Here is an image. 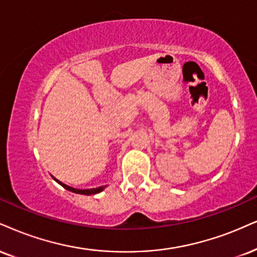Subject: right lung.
Listing matches in <instances>:
<instances>
[{"mask_svg": "<svg viewBox=\"0 0 257 257\" xmlns=\"http://www.w3.org/2000/svg\"><path fill=\"white\" fill-rule=\"evenodd\" d=\"M53 179H55V177H53ZM56 181L58 182L61 186L64 187L65 189H68V191H70V192L77 193V194H84V195L96 194V193H100L104 188L103 186H101V187H96V188H91V189H77V188H72V187H70V186H66V185H64V183H62L61 181H58V180H56Z\"/></svg>", "mask_w": 257, "mask_h": 257, "instance_id": "add662e5", "label": "right lung"}]
</instances>
